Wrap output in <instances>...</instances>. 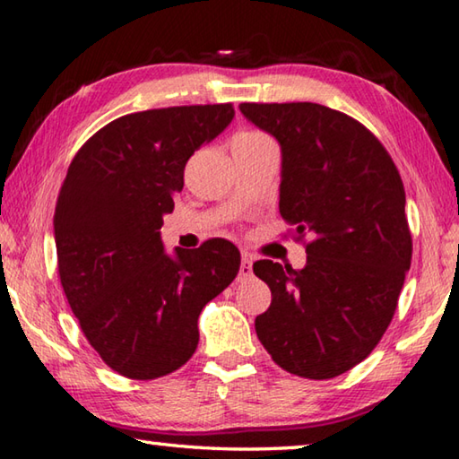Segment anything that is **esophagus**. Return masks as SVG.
Listing matches in <instances>:
<instances>
[{"mask_svg": "<svg viewBox=\"0 0 459 459\" xmlns=\"http://www.w3.org/2000/svg\"><path fill=\"white\" fill-rule=\"evenodd\" d=\"M252 258L244 256L242 262H239V281H246V279H252Z\"/></svg>", "mask_w": 459, "mask_h": 459, "instance_id": "esophagus-1", "label": "esophagus"}]
</instances>
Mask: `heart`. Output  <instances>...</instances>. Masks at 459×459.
Returning <instances> with one entry per match:
<instances>
[{
    "label": "heart",
    "mask_w": 459,
    "mask_h": 459,
    "mask_svg": "<svg viewBox=\"0 0 459 459\" xmlns=\"http://www.w3.org/2000/svg\"><path fill=\"white\" fill-rule=\"evenodd\" d=\"M234 142H254V144H258V142H273V140L264 136L262 132H242L238 134Z\"/></svg>",
    "instance_id": "obj_1"
}]
</instances>
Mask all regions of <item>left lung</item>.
I'll list each match as a JSON object with an SVG mask.
<instances>
[{
    "label": "left lung",
    "mask_w": 459,
    "mask_h": 459,
    "mask_svg": "<svg viewBox=\"0 0 459 459\" xmlns=\"http://www.w3.org/2000/svg\"><path fill=\"white\" fill-rule=\"evenodd\" d=\"M239 111L279 142L281 215L313 236L300 270L254 264L273 292L258 340L282 370L340 377L377 348L411 268L401 175L374 134L342 111L309 101Z\"/></svg>",
    "instance_id": "left-lung-1"
}]
</instances>
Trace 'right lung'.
Segmentation results:
<instances>
[{"label": "right lung", "instance_id": "obj_1", "mask_svg": "<svg viewBox=\"0 0 459 459\" xmlns=\"http://www.w3.org/2000/svg\"><path fill=\"white\" fill-rule=\"evenodd\" d=\"M234 114L217 103L117 117L82 144L60 186V284L89 343L122 377L178 370L197 350L203 307L236 279L239 252L228 239L169 254L160 238L186 160Z\"/></svg>", "mask_w": 459, "mask_h": 459}]
</instances>
